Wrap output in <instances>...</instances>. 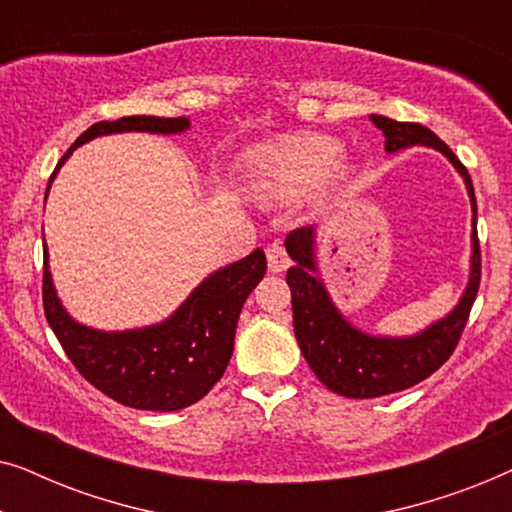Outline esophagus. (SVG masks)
<instances>
[{"mask_svg": "<svg viewBox=\"0 0 512 512\" xmlns=\"http://www.w3.org/2000/svg\"><path fill=\"white\" fill-rule=\"evenodd\" d=\"M265 256H268V268L272 272H284L291 265L289 254H286V249L279 242L270 244V247L265 249Z\"/></svg>", "mask_w": 512, "mask_h": 512, "instance_id": "esophagus-1", "label": "esophagus"}]
</instances>
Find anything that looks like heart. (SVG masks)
Instances as JSON below:
<instances>
[{
  "label": "heart",
  "mask_w": 512,
  "mask_h": 512,
  "mask_svg": "<svg viewBox=\"0 0 512 512\" xmlns=\"http://www.w3.org/2000/svg\"><path fill=\"white\" fill-rule=\"evenodd\" d=\"M340 139L319 132H296L265 144L249 158L247 170L261 191L277 198L300 195L319 184H345L354 167L340 160Z\"/></svg>",
  "instance_id": "heart-1"
}]
</instances>
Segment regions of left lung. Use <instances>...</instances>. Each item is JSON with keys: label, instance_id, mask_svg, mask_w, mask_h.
<instances>
[{"label": "left lung", "instance_id": "1", "mask_svg": "<svg viewBox=\"0 0 512 512\" xmlns=\"http://www.w3.org/2000/svg\"><path fill=\"white\" fill-rule=\"evenodd\" d=\"M384 135V151L398 153L410 146H429L443 153L461 177H464L473 209L471 235V275L459 303L450 314L433 321L424 331L408 338H384L370 335L349 324L328 296L324 282L317 275V230L298 228L286 235L284 247L293 258V268L286 272L291 289L293 331L300 352L310 363L314 375L335 394L347 398H377L415 387L450 359L464 331L473 300L480 286V244H478V207H475L473 181L466 167L454 156L438 135L419 123H401L387 116H370Z\"/></svg>", "mask_w": 512, "mask_h": 512}]
</instances>
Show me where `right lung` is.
<instances>
[{
    "instance_id": "obj_1",
    "label": "right lung",
    "mask_w": 512,
    "mask_h": 512,
    "mask_svg": "<svg viewBox=\"0 0 512 512\" xmlns=\"http://www.w3.org/2000/svg\"><path fill=\"white\" fill-rule=\"evenodd\" d=\"M188 128L191 121L184 116H125L90 125L60 158L48 188L76 146L90 139L114 132L177 135ZM265 268V254L256 249L242 261L212 272L160 324L132 331H97L79 324L62 307L48 270V249H44V312L69 361L95 389L128 408L172 412L198 403L226 373L242 305L263 279Z\"/></svg>"
}]
</instances>
